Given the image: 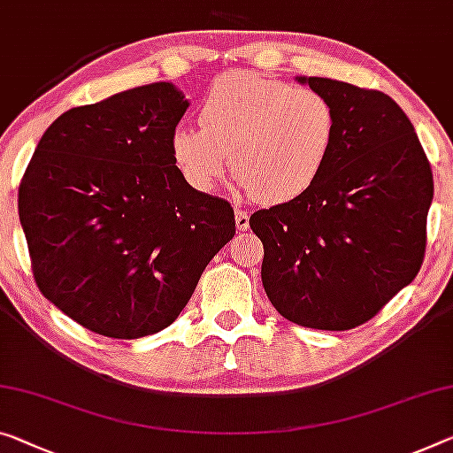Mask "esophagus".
Masks as SVG:
<instances>
[{"mask_svg": "<svg viewBox=\"0 0 453 453\" xmlns=\"http://www.w3.org/2000/svg\"><path fill=\"white\" fill-rule=\"evenodd\" d=\"M234 222H236V228H239V231H247V228H249V214L245 211H241V208H236Z\"/></svg>", "mask_w": 453, "mask_h": 453, "instance_id": "obj_1", "label": "esophagus"}]
</instances>
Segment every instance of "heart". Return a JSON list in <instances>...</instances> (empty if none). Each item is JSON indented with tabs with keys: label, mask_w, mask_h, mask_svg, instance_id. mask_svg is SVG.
Here are the masks:
<instances>
[{
	"label": "heart",
	"mask_w": 453,
	"mask_h": 453,
	"mask_svg": "<svg viewBox=\"0 0 453 453\" xmlns=\"http://www.w3.org/2000/svg\"><path fill=\"white\" fill-rule=\"evenodd\" d=\"M198 121L203 129L180 125L170 135L184 182L211 194L234 168L241 186L265 204L289 203L318 182L338 131L322 93L245 71L208 87Z\"/></svg>",
	"instance_id": "heart-1"
}]
</instances>
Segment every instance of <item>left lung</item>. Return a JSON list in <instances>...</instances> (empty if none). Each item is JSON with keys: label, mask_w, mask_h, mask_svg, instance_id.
Instances as JSON below:
<instances>
[{"label": "left lung", "mask_w": 453, "mask_h": 453, "mask_svg": "<svg viewBox=\"0 0 453 453\" xmlns=\"http://www.w3.org/2000/svg\"><path fill=\"white\" fill-rule=\"evenodd\" d=\"M336 111L328 164L308 192L250 214L269 302L297 326L350 330L419 273L434 173L409 117L380 90L297 76Z\"/></svg>", "instance_id": "1"}]
</instances>
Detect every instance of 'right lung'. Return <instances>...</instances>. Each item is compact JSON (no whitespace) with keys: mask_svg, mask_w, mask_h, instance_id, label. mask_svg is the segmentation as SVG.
Listing matches in <instances>:
<instances>
[{"mask_svg":"<svg viewBox=\"0 0 453 453\" xmlns=\"http://www.w3.org/2000/svg\"><path fill=\"white\" fill-rule=\"evenodd\" d=\"M188 105L172 82H151L66 111L19 184L38 289L101 336L168 328L234 236L231 204L192 190L172 162Z\"/></svg>","mask_w":453,"mask_h":453,"instance_id":"right-lung-1","label":"right lung"}]
</instances>
